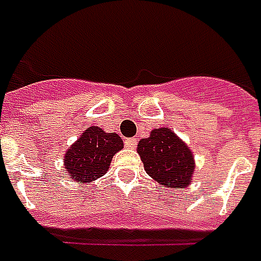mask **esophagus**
I'll return each mask as SVG.
<instances>
[{"label":"esophagus","instance_id":"1","mask_svg":"<svg viewBox=\"0 0 261 261\" xmlns=\"http://www.w3.org/2000/svg\"><path fill=\"white\" fill-rule=\"evenodd\" d=\"M124 144H125L127 148L134 150V148L137 147V140H134V138H125V140H124Z\"/></svg>","mask_w":261,"mask_h":261}]
</instances>
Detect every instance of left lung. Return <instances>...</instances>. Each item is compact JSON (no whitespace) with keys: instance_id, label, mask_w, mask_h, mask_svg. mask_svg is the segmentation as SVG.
<instances>
[{"instance_id":"1","label":"left lung","mask_w":261,"mask_h":261,"mask_svg":"<svg viewBox=\"0 0 261 261\" xmlns=\"http://www.w3.org/2000/svg\"><path fill=\"white\" fill-rule=\"evenodd\" d=\"M137 153L153 180L168 189H186L196 168L189 145L168 127L154 128L148 138L138 141Z\"/></svg>"}]
</instances>
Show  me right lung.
Wrapping results in <instances>:
<instances>
[{
  "label": "right lung",
  "instance_id": "1",
  "mask_svg": "<svg viewBox=\"0 0 261 261\" xmlns=\"http://www.w3.org/2000/svg\"><path fill=\"white\" fill-rule=\"evenodd\" d=\"M124 148L116 133L91 125L68 147L64 155V168L75 182H91L106 174L114 154Z\"/></svg>",
  "mask_w": 261,
  "mask_h": 261
}]
</instances>
